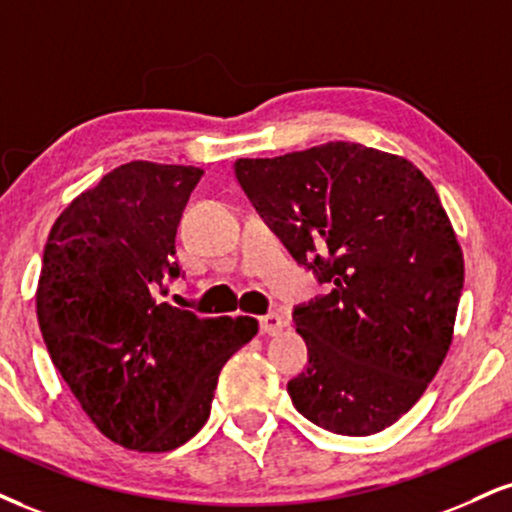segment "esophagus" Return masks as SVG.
<instances>
[{"instance_id": "1", "label": "esophagus", "mask_w": 512, "mask_h": 512, "mask_svg": "<svg viewBox=\"0 0 512 512\" xmlns=\"http://www.w3.org/2000/svg\"><path fill=\"white\" fill-rule=\"evenodd\" d=\"M283 329V319L276 312H269V315L260 317V331L264 336H276Z\"/></svg>"}]
</instances>
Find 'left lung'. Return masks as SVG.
Listing matches in <instances>:
<instances>
[{
  "label": "left lung",
  "mask_w": 512,
  "mask_h": 512,
  "mask_svg": "<svg viewBox=\"0 0 512 512\" xmlns=\"http://www.w3.org/2000/svg\"><path fill=\"white\" fill-rule=\"evenodd\" d=\"M236 178L293 260L331 291L293 310L307 369L295 410L369 436L420 400L453 341L465 262L429 178L408 159L326 143L238 159Z\"/></svg>",
  "instance_id": "obj_1"
}]
</instances>
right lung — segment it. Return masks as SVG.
Masks as SVG:
<instances>
[{
  "instance_id": "right-lung-1",
  "label": "right lung",
  "mask_w": 512,
  "mask_h": 512,
  "mask_svg": "<svg viewBox=\"0 0 512 512\" xmlns=\"http://www.w3.org/2000/svg\"><path fill=\"white\" fill-rule=\"evenodd\" d=\"M205 171L128 162L80 193L49 231L35 303L49 357L95 427L164 453L200 432L221 367L255 317L202 319L157 303L181 274L176 229Z\"/></svg>"
}]
</instances>
